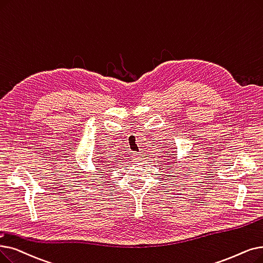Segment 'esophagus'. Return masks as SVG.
Returning a JSON list of instances; mask_svg holds the SVG:
<instances>
[{"label": "esophagus", "instance_id": "esophagus-1", "mask_svg": "<svg viewBox=\"0 0 263 263\" xmlns=\"http://www.w3.org/2000/svg\"><path fill=\"white\" fill-rule=\"evenodd\" d=\"M132 159H133L134 162H139L140 160L142 159V157H141V155L138 154V153H133V154H132Z\"/></svg>", "mask_w": 263, "mask_h": 263}]
</instances>
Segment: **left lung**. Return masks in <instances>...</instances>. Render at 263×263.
Returning <instances> with one entry per match:
<instances>
[{"label":"left lung","instance_id":"left-lung-1","mask_svg":"<svg viewBox=\"0 0 263 263\" xmlns=\"http://www.w3.org/2000/svg\"><path fill=\"white\" fill-rule=\"evenodd\" d=\"M166 160L168 161V160H171V159H166ZM168 163H175V162H167V164H168Z\"/></svg>","mask_w":263,"mask_h":263}]
</instances>
